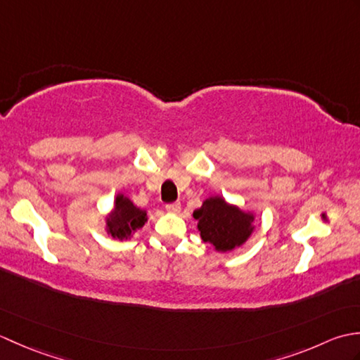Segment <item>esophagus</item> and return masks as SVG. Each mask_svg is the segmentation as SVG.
<instances>
[{"mask_svg":"<svg viewBox=\"0 0 360 360\" xmlns=\"http://www.w3.org/2000/svg\"><path fill=\"white\" fill-rule=\"evenodd\" d=\"M165 209H167V212H170V213H179L181 212V202L176 201V202L167 204Z\"/></svg>","mask_w":360,"mask_h":360,"instance_id":"1","label":"esophagus"}]
</instances>
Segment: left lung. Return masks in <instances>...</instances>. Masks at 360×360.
I'll use <instances>...</instances> for the list:
<instances>
[{
    "mask_svg": "<svg viewBox=\"0 0 360 360\" xmlns=\"http://www.w3.org/2000/svg\"><path fill=\"white\" fill-rule=\"evenodd\" d=\"M193 217L198 219L201 238L221 252L232 250L246 241L254 221V217L235 205H229L219 196L204 201L202 207L195 210Z\"/></svg>",
    "mask_w": 360,
    "mask_h": 360,
    "instance_id": "left-lung-1",
    "label": "left lung"
}]
</instances>
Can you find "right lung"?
I'll list each match as a JSON object with an SVG mask.
<instances>
[{
  "label": "right lung",
  "mask_w": 360,
  "mask_h": 360,
  "mask_svg": "<svg viewBox=\"0 0 360 360\" xmlns=\"http://www.w3.org/2000/svg\"><path fill=\"white\" fill-rule=\"evenodd\" d=\"M145 221H147L145 210L137 209L125 196L119 195L116 200V207H114L112 215L108 218V229L112 236L122 240L136 229L142 227Z\"/></svg>",
  "instance_id": "right-lung-1"
}]
</instances>
